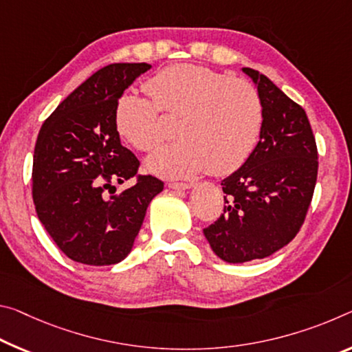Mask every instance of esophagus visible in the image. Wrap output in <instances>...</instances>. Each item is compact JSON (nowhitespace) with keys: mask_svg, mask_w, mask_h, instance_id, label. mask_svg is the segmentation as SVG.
<instances>
[{"mask_svg":"<svg viewBox=\"0 0 352 352\" xmlns=\"http://www.w3.org/2000/svg\"><path fill=\"white\" fill-rule=\"evenodd\" d=\"M167 188L174 189V191H186V189L191 188L189 183H167Z\"/></svg>","mask_w":352,"mask_h":352,"instance_id":"esophagus-1","label":"esophagus"}]
</instances>
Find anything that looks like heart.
<instances>
[{
    "label": "heart",
    "mask_w": 352,
    "mask_h": 352,
    "mask_svg": "<svg viewBox=\"0 0 352 352\" xmlns=\"http://www.w3.org/2000/svg\"><path fill=\"white\" fill-rule=\"evenodd\" d=\"M153 100L126 94L117 103L116 125L120 136L141 152L163 142L160 108L182 114L177 141L156 150L146 164L164 178H188L208 170L228 175L238 170L258 144L265 109L256 87L196 64H175L147 82Z\"/></svg>",
    "instance_id": "heart-1"
}]
</instances>
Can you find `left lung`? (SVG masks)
Returning a JSON list of instances; mask_svg holds the SVG:
<instances>
[{"instance_id":"1","label":"left lung","mask_w":352,"mask_h":352,"mask_svg":"<svg viewBox=\"0 0 352 352\" xmlns=\"http://www.w3.org/2000/svg\"><path fill=\"white\" fill-rule=\"evenodd\" d=\"M265 109L252 155L221 182L224 213L204 235L227 263L270 256L298 235L318 175L316 142L305 111L258 70L243 67Z\"/></svg>"}]
</instances>
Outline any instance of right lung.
Here are the masks:
<instances>
[{"mask_svg":"<svg viewBox=\"0 0 352 352\" xmlns=\"http://www.w3.org/2000/svg\"><path fill=\"white\" fill-rule=\"evenodd\" d=\"M150 64H111L67 97L38 131L32 199L38 221L63 252L82 265H116L131 252L163 182L138 177L139 161L120 144L116 108Z\"/></svg>","mask_w":352,"mask_h":352,"instance_id":"right-lung-1","label":"right lung"}]
</instances>
